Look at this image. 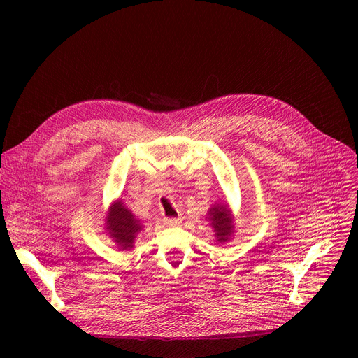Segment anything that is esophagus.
<instances>
[{
  "mask_svg": "<svg viewBox=\"0 0 358 358\" xmlns=\"http://www.w3.org/2000/svg\"><path fill=\"white\" fill-rule=\"evenodd\" d=\"M181 221H182V218H181V217H177V218H166V220H164L166 225H169V227L180 225V224H181Z\"/></svg>",
  "mask_w": 358,
  "mask_h": 358,
  "instance_id": "34e87169",
  "label": "esophagus"
}]
</instances>
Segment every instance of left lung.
I'll use <instances>...</instances> for the list:
<instances>
[{
  "instance_id": "1",
  "label": "left lung",
  "mask_w": 358,
  "mask_h": 358,
  "mask_svg": "<svg viewBox=\"0 0 358 358\" xmlns=\"http://www.w3.org/2000/svg\"><path fill=\"white\" fill-rule=\"evenodd\" d=\"M208 220L211 221V227L214 228L215 238L218 242H228L231 235L234 234V218L228 203L225 206H214L208 210Z\"/></svg>"
}]
</instances>
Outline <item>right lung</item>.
<instances>
[{
    "mask_svg": "<svg viewBox=\"0 0 358 358\" xmlns=\"http://www.w3.org/2000/svg\"><path fill=\"white\" fill-rule=\"evenodd\" d=\"M106 229L110 238L117 243L120 249L130 250L133 248L136 235L141 231L140 221L134 218L130 210L119 199L112 203L106 217Z\"/></svg>",
    "mask_w": 358,
    "mask_h": 358,
    "instance_id": "add662e5",
    "label": "right lung"
}]
</instances>
